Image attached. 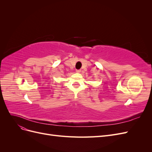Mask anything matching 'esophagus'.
Instances as JSON below:
<instances>
[{
  "mask_svg": "<svg viewBox=\"0 0 152 152\" xmlns=\"http://www.w3.org/2000/svg\"><path fill=\"white\" fill-rule=\"evenodd\" d=\"M80 72H81L80 70H76V72H77V73H80Z\"/></svg>",
  "mask_w": 152,
  "mask_h": 152,
  "instance_id": "obj_1",
  "label": "esophagus"
}]
</instances>
